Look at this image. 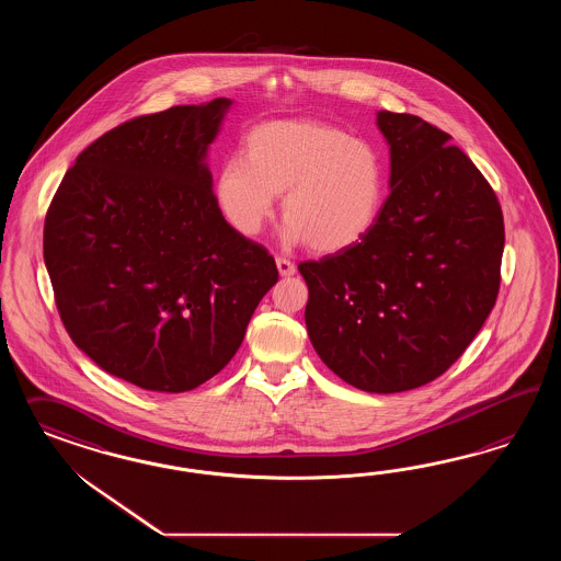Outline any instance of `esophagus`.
<instances>
[{"mask_svg": "<svg viewBox=\"0 0 561 561\" xmlns=\"http://www.w3.org/2000/svg\"><path fill=\"white\" fill-rule=\"evenodd\" d=\"M275 265H277V272H279L282 277H289V275L296 273V265L289 259H284V256H277Z\"/></svg>", "mask_w": 561, "mask_h": 561, "instance_id": "obj_1", "label": "esophagus"}]
</instances>
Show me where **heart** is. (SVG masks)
Returning <instances> with one entry per match:
<instances>
[{
  "mask_svg": "<svg viewBox=\"0 0 561 561\" xmlns=\"http://www.w3.org/2000/svg\"><path fill=\"white\" fill-rule=\"evenodd\" d=\"M242 158L221 164L214 197L228 226L253 238L284 193V240L323 255L343 253L373 232L385 204V164L368 141L314 119L253 127Z\"/></svg>",
  "mask_w": 561,
  "mask_h": 561,
  "instance_id": "1",
  "label": "heart"
}]
</instances>
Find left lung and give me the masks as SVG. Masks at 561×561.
I'll return each mask as SVG.
<instances>
[{
    "label": "left lung",
    "mask_w": 561,
    "mask_h": 561,
    "mask_svg": "<svg viewBox=\"0 0 561 561\" xmlns=\"http://www.w3.org/2000/svg\"><path fill=\"white\" fill-rule=\"evenodd\" d=\"M391 193L359 244L306 261V329L324 364L366 392L411 391L446 373L490 317L504 253L497 197L450 136L378 111Z\"/></svg>",
    "instance_id": "1"
}]
</instances>
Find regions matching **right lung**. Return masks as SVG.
Listing matches in <instances>:
<instances>
[{
    "mask_svg": "<svg viewBox=\"0 0 561 561\" xmlns=\"http://www.w3.org/2000/svg\"><path fill=\"white\" fill-rule=\"evenodd\" d=\"M230 104H181L106 131L45 218L69 337L146 391H191L220 373L277 282L267 249L228 226L211 191L205 158Z\"/></svg>",
    "mask_w": 561,
    "mask_h": 561,
    "instance_id": "obj_1",
    "label": "right lung"
}]
</instances>
